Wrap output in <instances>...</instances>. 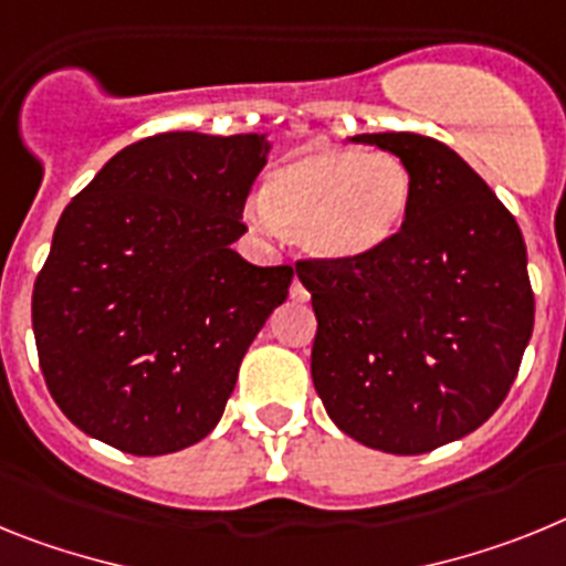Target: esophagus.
<instances>
[{
  "label": "esophagus",
  "instance_id": "esophagus-1",
  "mask_svg": "<svg viewBox=\"0 0 566 566\" xmlns=\"http://www.w3.org/2000/svg\"><path fill=\"white\" fill-rule=\"evenodd\" d=\"M290 298H293V302H307V298H311V293H307V287H304L298 276L290 284Z\"/></svg>",
  "mask_w": 566,
  "mask_h": 566
}]
</instances>
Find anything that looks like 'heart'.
<instances>
[{
  "label": "heart",
  "instance_id": "heart-1",
  "mask_svg": "<svg viewBox=\"0 0 566 566\" xmlns=\"http://www.w3.org/2000/svg\"><path fill=\"white\" fill-rule=\"evenodd\" d=\"M410 205L412 174L399 156L318 145L268 176L253 219L302 233L322 259L356 262L396 239Z\"/></svg>",
  "mask_w": 566,
  "mask_h": 566
}]
</instances>
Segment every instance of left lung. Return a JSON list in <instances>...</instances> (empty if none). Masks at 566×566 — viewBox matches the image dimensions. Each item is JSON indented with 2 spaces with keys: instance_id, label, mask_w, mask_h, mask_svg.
<instances>
[{
  "instance_id": "8db88e82",
  "label": "left lung",
  "mask_w": 566,
  "mask_h": 566,
  "mask_svg": "<svg viewBox=\"0 0 566 566\" xmlns=\"http://www.w3.org/2000/svg\"><path fill=\"white\" fill-rule=\"evenodd\" d=\"M412 174L387 248L356 262L302 259L316 311L311 373L350 439L396 455L473 432L507 399L533 336L524 235L488 181L430 136L361 134Z\"/></svg>"
}]
</instances>
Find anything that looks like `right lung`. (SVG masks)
Returning <instances> with one entry per match:
<instances>
[{
  "instance_id": "add662e5",
  "label": "right lung",
  "mask_w": 566,
  "mask_h": 566,
  "mask_svg": "<svg viewBox=\"0 0 566 566\" xmlns=\"http://www.w3.org/2000/svg\"><path fill=\"white\" fill-rule=\"evenodd\" d=\"M264 165L262 134L176 130L127 145L73 196L31 316L48 390L78 430L165 455L219 424L293 279L230 248Z\"/></svg>"
}]
</instances>
